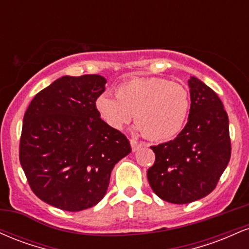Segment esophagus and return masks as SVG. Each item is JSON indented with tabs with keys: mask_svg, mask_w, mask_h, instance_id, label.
<instances>
[{
	"mask_svg": "<svg viewBox=\"0 0 249 249\" xmlns=\"http://www.w3.org/2000/svg\"><path fill=\"white\" fill-rule=\"evenodd\" d=\"M130 142H131V147H132V151H133V152H136V151H138V150H139V147H142V142H137L136 139H131Z\"/></svg>",
	"mask_w": 249,
	"mask_h": 249,
	"instance_id": "34e87169",
	"label": "esophagus"
}]
</instances>
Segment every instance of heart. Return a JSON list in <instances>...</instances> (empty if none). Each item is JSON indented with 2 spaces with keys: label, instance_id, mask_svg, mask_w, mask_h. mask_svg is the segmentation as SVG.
I'll return each instance as SVG.
<instances>
[{
  "label": "heart",
  "instance_id": "1",
  "mask_svg": "<svg viewBox=\"0 0 249 249\" xmlns=\"http://www.w3.org/2000/svg\"><path fill=\"white\" fill-rule=\"evenodd\" d=\"M116 98L98 97L97 111L115 130H123L132 119L147 139L165 142L184 127L190 112V93L184 85L160 77H142L123 82Z\"/></svg>",
  "mask_w": 249,
  "mask_h": 249
}]
</instances>
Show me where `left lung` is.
I'll return each instance as SVG.
<instances>
[{
    "label": "left lung",
    "instance_id": "1",
    "mask_svg": "<svg viewBox=\"0 0 249 249\" xmlns=\"http://www.w3.org/2000/svg\"><path fill=\"white\" fill-rule=\"evenodd\" d=\"M191 108L177 138L157 146L147 179L153 192L167 202L188 204L215 188L231 159L230 125L222 102L196 77L188 81Z\"/></svg>",
    "mask_w": 249,
    "mask_h": 249
}]
</instances>
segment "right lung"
<instances>
[{
  "label": "right lung",
  "instance_id": "right-lung-1",
  "mask_svg": "<svg viewBox=\"0 0 249 249\" xmlns=\"http://www.w3.org/2000/svg\"><path fill=\"white\" fill-rule=\"evenodd\" d=\"M107 79L63 76L28 107L19 161L34 193L51 206L78 212L98 204L111 171L131 152L125 134L101 118L97 98Z\"/></svg>",
  "mask_w": 249,
  "mask_h": 249
}]
</instances>
